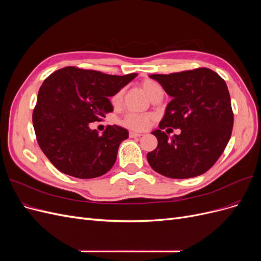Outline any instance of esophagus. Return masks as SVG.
<instances>
[{
    "mask_svg": "<svg viewBox=\"0 0 261 261\" xmlns=\"http://www.w3.org/2000/svg\"><path fill=\"white\" fill-rule=\"evenodd\" d=\"M129 136L132 138H135V137H140L141 134L140 133H136V132H129Z\"/></svg>",
    "mask_w": 261,
    "mask_h": 261,
    "instance_id": "esophagus-1",
    "label": "esophagus"
}]
</instances>
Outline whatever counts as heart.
Segmentation results:
<instances>
[{
    "mask_svg": "<svg viewBox=\"0 0 261 261\" xmlns=\"http://www.w3.org/2000/svg\"><path fill=\"white\" fill-rule=\"evenodd\" d=\"M141 88L144 89V91L148 94L150 99L152 98V96L156 91L161 90L160 86L151 80H145L141 82ZM123 93L124 91L122 89L113 94V97L111 98V103L113 107H118L121 105L122 99H123ZM150 120H151V116L149 114L128 112L123 116V118L121 120V124L125 126V127L134 129V130H143L147 127Z\"/></svg>",
    "mask_w": 261,
    "mask_h": 261,
    "instance_id": "obj_1",
    "label": "heart"
}]
</instances>
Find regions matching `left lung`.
I'll return each mask as SVG.
<instances>
[{"mask_svg":"<svg viewBox=\"0 0 261 261\" xmlns=\"http://www.w3.org/2000/svg\"><path fill=\"white\" fill-rule=\"evenodd\" d=\"M149 77L172 97L159 129L152 132L158 146L147 154L150 167L171 178L203 174L231 138L234 116L225 82L206 67ZM165 127L179 128L181 134L169 139Z\"/></svg>","mask_w":261,"mask_h":261,"instance_id":"left-lung-1","label":"left lung"}]
</instances>
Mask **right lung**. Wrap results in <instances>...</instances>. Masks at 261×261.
Instances as JSON below:
<instances>
[{"label": "right lung", "mask_w": 261, "mask_h": 261, "mask_svg": "<svg viewBox=\"0 0 261 261\" xmlns=\"http://www.w3.org/2000/svg\"><path fill=\"white\" fill-rule=\"evenodd\" d=\"M136 76L67 66L45 78L33 123L39 146L59 171L77 178H93L111 170L128 132L110 125L99 135L89 125L113 111L109 98Z\"/></svg>", "instance_id": "add662e5"}]
</instances>
